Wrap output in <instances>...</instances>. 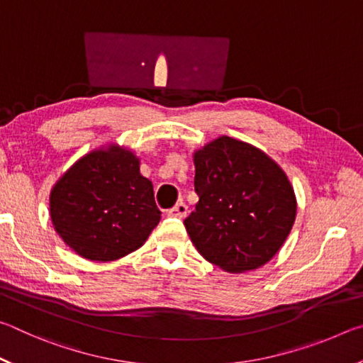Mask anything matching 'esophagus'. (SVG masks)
Returning a JSON list of instances; mask_svg holds the SVG:
<instances>
[{
  "label": "esophagus",
  "mask_w": 363,
  "mask_h": 363,
  "mask_svg": "<svg viewBox=\"0 0 363 363\" xmlns=\"http://www.w3.org/2000/svg\"><path fill=\"white\" fill-rule=\"evenodd\" d=\"M187 211L189 208L187 205L184 203V201H179V203H176L171 210L168 211V216H173V218H186L187 216Z\"/></svg>",
  "instance_id": "esophagus-1"
}]
</instances>
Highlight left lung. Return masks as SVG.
Instances as JSON below:
<instances>
[{
    "label": "left lung",
    "mask_w": 363,
    "mask_h": 363,
    "mask_svg": "<svg viewBox=\"0 0 363 363\" xmlns=\"http://www.w3.org/2000/svg\"><path fill=\"white\" fill-rule=\"evenodd\" d=\"M199 203L184 220L199 253L225 272L264 266L296 219L290 179L267 153L220 136L194 152Z\"/></svg>",
    "instance_id": "1"
}]
</instances>
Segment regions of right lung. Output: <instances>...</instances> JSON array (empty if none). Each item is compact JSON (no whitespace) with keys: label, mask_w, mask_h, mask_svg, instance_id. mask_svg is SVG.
I'll list each match as a JSON object with an SVG mask.
<instances>
[{"label":"right lung","mask_w":363,"mask_h":363,"mask_svg":"<svg viewBox=\"0 0 363 363\" xmlns=\"http://www.w3.org/2000/svg\"><path fill=\"white\" fill-rule=\"evenodd\" d=\"M131 149L110 143L77 160L49 194V216L67 247L110 262L143 247L160 223L152 182Z\"/></svg>","instance_id":"1"}]
</instances>
